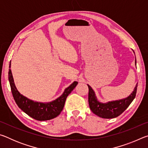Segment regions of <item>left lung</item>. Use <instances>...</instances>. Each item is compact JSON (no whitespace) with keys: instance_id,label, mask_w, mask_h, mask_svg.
Returning <instances> with one entry per match:
<instances>
[{"instance_id":"left-lung-1","label":"left lung","mask_w":148,"mask_h":148,"mask_svg":"<svg viewBox=\"0 0 148 148\" xmlns=\"http://www.w3.org/2000/svg\"><path fill=\"white\" fill-rule=\"evenodd\" d=\"M136 63V62L135 59V64ZM87 86L89 87L88 101L89 108L92 113L102 118L111 119L119 116L131 104L136 97L138 84L135 86L134 91L127 98L117 100V101H110L106 103L99 102L93 89L89 85H87Z\"/></svg>"}]
</instances>
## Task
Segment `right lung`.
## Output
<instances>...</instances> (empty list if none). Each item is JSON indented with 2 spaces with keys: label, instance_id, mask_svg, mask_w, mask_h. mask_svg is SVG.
Segmentation results:
<instances>
[{
  "label": "right lung",
  "instance_id": "1",
  "mask_svg": "<svg viewBox=\"0 0 148 148\" xmlns=\"http://www.w3.org/2000/svg\"><path fill=\"white\" fill-rule=\"evenodd\" d=\"M10 67L11 61L9 66L8 79L15 101L22 111L32 118L38 121H46L58 116L63 109L66 97L78 84L77 82H74L71 86L64 89L63 93L61 96L51 102H40L34 101L23 96L17 89Z\"/></svg>",
  "mask_w": 148,
  "mask_h": 148
}]
</instances>
